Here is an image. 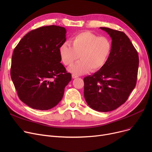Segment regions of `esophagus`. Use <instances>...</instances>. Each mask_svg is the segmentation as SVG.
<instances>
[{
    "mask_svg": "<svg viewBox=\"0 0 152 152\" xmlns=\"http://www.w3.org/2000/svg\"><path fill=\"white\" fill-rule=\"evenodd\" d=\"M78 76H77V75H75V74H73L72 75V77H73V79H75V78H76V77H77Z\"/></svg>",
    "mask_w": 152,
    "mask_h": 152,
    "instance_id": "esophagus-1",
    "label": "esophagus"
}]
</instances>
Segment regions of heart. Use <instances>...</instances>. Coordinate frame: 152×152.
<instances>
[{
  "mask_svg": "<svg viewBox=\"0 0 152 152\" xmlns=\"http://www.w3.org/2000/svg\"><path fill=\"white\" fill-rule=\"evenodd\" d=\"M72 47L68 43L59 47L60 57L65 65L71 66L69 71L76 75H82L91 69L96 71L104 66L110 55L112 44L104 36H99L89 31L80 33L71 39Z\"/></svg>",
  "mask_w": 152,
  "mask_h": 152,
  "instance_id": "1",
  "label": "heart"
}]
</instances>
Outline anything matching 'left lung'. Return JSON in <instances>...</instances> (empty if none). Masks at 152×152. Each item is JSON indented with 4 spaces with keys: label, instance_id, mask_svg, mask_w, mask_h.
<instances>
[{
    "label": "left lung",
    "instance_id": "left-lung-1",
    "mask_svg": "<svg viewBox=\"0 0 152 152\" xmlns=\"http://www.w3.org/2000/svg\"><path fill=\"white\" fill-rule=\"evenodd\" d=\"M100 28L112 39V49L104 66L84 78V95L91 108L107 112L124 103L135 88L139 55L123 32L105 27Z\"/></svg>",
    "mask_w": 152,
    "mask_h": 152
}]
</instances>
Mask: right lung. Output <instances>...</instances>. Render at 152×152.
Instances as JSON below:
<instances>
[{"mask_svg": "<svg viewBox=\"0 0 152 152\" xmlns=\"http://www.w3.org/2000/svg\"><path fill=\"white\" fill-rule=\"evenodd\" d=\"M66 33L61 26L40 27L29 32L15 48L11 78L20 99L32 108L55 107L71 80L58 50L66 41Z\"/></svg>", "mask_w": 152, "mask_h": 152, "instance_id": "1", "label": "right lung"}]
</instances>
